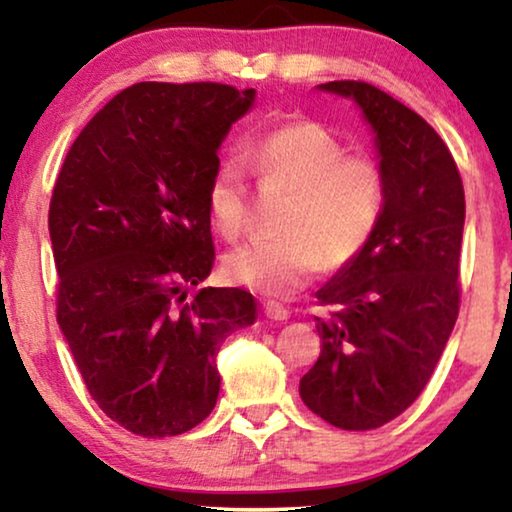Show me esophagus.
Wrapping results in <instances>:
<instances>
[{
    "label": "esophagus",
    "instance_id": "1",
    "mask_svg": "<svg viewBox=\"0 0 512 512\" xmlns=\"http://www.w3.org/2000/svg\"><path fill=\"white\" fill-rule=\"evenodd\" d=\"M263 312L270 321H286V319H289V310H286L282 303H275V300H268V303H263Z\"/></svg>",
    "mask_w": 512,
    "mask_h": 512
}]
</instances>
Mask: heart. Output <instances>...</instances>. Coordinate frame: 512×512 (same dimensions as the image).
Wrapping results in <instances>:
<instances>
[{
  "label": "heart",
  "mask_w": 512,
  "mask_h": 512,
  "mask_svg": "<svg viewBox=\"0 0 512 512\" xmlns=\"http://www.w3.org/2000/svg\"><path fill=\"white\" fill-rule=\"evenodd\" d=\"M244 160L265 186L291 191L282 214L284 237L242 244L226 256L235 284L272 298H291L321 265L340 268L366 249L384 207L382 172L317 123H289L244 146ZM207 207L223 237L247 223L242 163L223 158L207 184Z\"/></svg>",
  "instance_id": "obj_1"
}]
</instances>
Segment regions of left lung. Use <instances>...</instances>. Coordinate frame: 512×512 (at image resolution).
<instances>
[{
    "mask_svg": "<svg viewBox=\"0 0 512 512\" xmlns=\"http://www.w3.org/2000/svg\"><path fill=\"white\" fill-rule=\"evenodd\" d=\"M352 100L375 139L384 207L375 235L317 291L321 354L300 380L314 415L370 431L415 403L459 314L464 186L450 149L422 116L363 81L317 86Z\"/></svg>",
    "mask_w": 512,
    "mask_h": 512,
    "instance_id": "obj_1",
    "label": "left lung"
}]
</instances>
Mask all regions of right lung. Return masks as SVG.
<instances>
[{"instance_id": "add662e5", "label": "right lung", "mask_w": 512, "mask_h": 512, "mask_svg": "<svg viewBox=\"0 0 512 512\" xmlns=\"http://www.w3.org/2000/svg\"><path fill=\"white\" fill-rule=\"evenodd\" d=\"M254 102L223 83H135L81 130L55 181L60 331L95 403L137 436L198 426L219 398L221 342L256 321L251 293L198 289L216 256L209 177Z\"/></svg>"}]
</instances>
